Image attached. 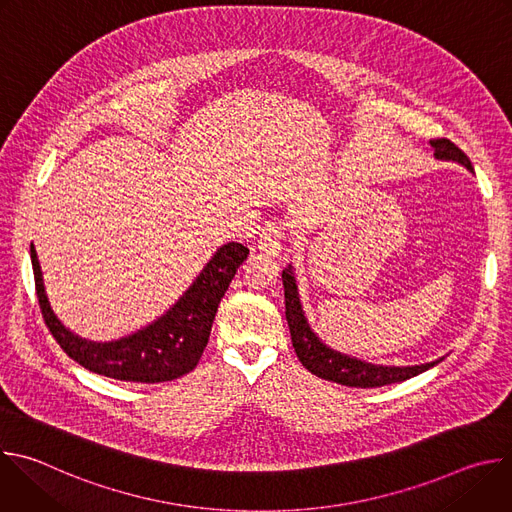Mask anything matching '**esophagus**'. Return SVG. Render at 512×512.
<instances>
[{
	"label": "esophagus",
	"mask_w": 512,
	"mask_h": 512,
	"mask_svg": "<svg viewBox=\"0 0 512 512\" xmlns=\"http://www.w3.org/2000/svg\"><path fill=\"white\" fill-rule=\"evenodd\" d=\"M283 225L279 223H271L267 225L263 231H261V239L257 241V249L265 255H271V257H277L281 253V247H283Z\"/></svg>",
	"instance_id": "34e87169"
}]
</instances>
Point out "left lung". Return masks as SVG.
Here are the masks:
<instances>
[{"label":"left lung","instance_id":"obj_1","mask_svg":"<svg viewBox=\"0 0 512 512\" xmlns=\"http://www.w3.org/2000/svg\"><path fill=\"white\" fill-rule=\"evenodd\" d=\"M431 145L435 148V156L442 160H454L464 164L468 170H472L470 158L458 148L454 141L448 137H437L431 139ZM283 291H285V318L291 332V344L296 348L298 358L302 360L304 367L326 381L344 385V387H356V389H373V387H385L393 383L407 381L411 377H417L419 373L435 367L437 362L421 364V367H373V364L360 362L356 358L344 356L340 352L330 350L324 346L318 336L310 330L302 306L296 279L291 275V269L283 271Z\"/></svg>","mask_w":512,"mask_h":512}]
</instances>
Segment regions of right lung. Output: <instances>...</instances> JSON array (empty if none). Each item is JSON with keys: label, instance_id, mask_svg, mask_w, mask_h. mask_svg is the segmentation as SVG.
I'll list each match as a JSON object with an SVG mask.
<instances>
[{"label": "right lung", "instance_id": "obj_1", "mask_svg": "<svg viewBox=\"0 0 512 512\" xmlns=\"http://www.w3.org/2000/svg\"><path fill=\"white\" fill-rule=\"evenodd\" d=\"M247 255L249 249L241 243L221 247L166 316L127 338L101 344L68 332L54 316L44 294L36 249L30 245L42 318L60 348L91 373L148 385L180 379L196 367L208 344L218 304Z\"/></svg>", "mask_w": 512, "mask_h": 512}]
</instances>
